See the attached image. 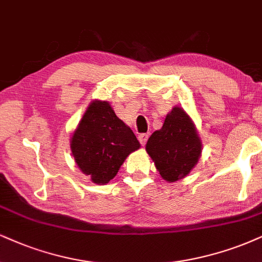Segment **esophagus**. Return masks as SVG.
I'll return each mask as SVG.
<instances>
[{"label":"esophagus","instance_id":"34e87169","mask_svg":"<svg viewBox=\"0 0 262 262\" xmlns=\"http://www.w3.org/2000/svg\"><path fill=\"white\" fill-rule=\"evenodd\" d=\"M148 137H149V135H148V134H141L140 136H138V140H140L142 146H144V144L147 143Z\"/></svg>","mask_w":262,"mask_h":262}]
</instances>
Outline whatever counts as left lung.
I'll list each match as a JSON object with an SVG mask.
<instances>
[{"mask_svg":"<svg viewBox=\"0 0 262 262\" xmlns=\"http://www.w3.org/2000/svg\"><path fill=\"white\" fill-rule=\"evenodd\" d=\"M146 150L160 176L167 182H175L196 165L202 154V141L189 115L180 106H173L163 127L151 134Z\"/></svg>","mask_w":262,"mask_h":262,"instance_id":"8db88e82","label":"left lung"}]
</instances>
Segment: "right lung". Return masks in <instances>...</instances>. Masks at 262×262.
<instances>
[{"label": "right lung", "mask_w": 262, "mask_h": 262, "mask_svg": "<svg viewBox=\"0 0 262 262\" xmlns=\"http://www.w3.org/2000/svg\"><path fill=\"white\" fill-rule=\"evenodd\" d=\"M141 147L132 130L105 101H92L74 131L70 148L75 163L97 185L114 179L126 158Z\"/></svg>", "instance_id": "right-lung-1"}]
</instances>
